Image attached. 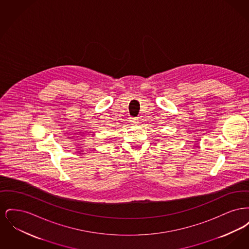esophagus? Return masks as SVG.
<instances>
[{
    "label": "esophagus",
    "mask_w": 249,
    "mask_h": 249,
    "mask_svg": "<svg viewBox=\"0 0 249 249\" xmlns=\"http://www.w3.org/2000/svg\"><path fill=\"white\" fill-rule=\"evenodd\" d=\"M133 123L138 124V119H133Z\"/></svg>",
    "instance_id": "34e87169"
}]
</instances>
